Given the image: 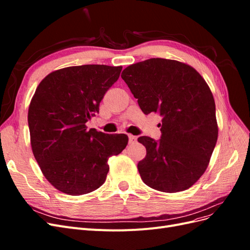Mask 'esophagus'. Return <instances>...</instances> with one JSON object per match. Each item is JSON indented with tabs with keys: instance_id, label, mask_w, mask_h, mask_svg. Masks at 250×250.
<instances>
[{
	"instance_id": "obj_1",
	"label": "esophagus",
	"mask_w": 250,
	"mask_h": 250,
	"mask_svg": "<svg viewBox=\"0 0 250 250\" xmlns=\"http://www.w3.org/2000/svg\"><path fill=\"white\" fill-rule=\"evenodd\" d=\"M128 139H129L130 145H132V144H134V143H137V137H135V135L129 134V135H128Z\"/></svg>"
}]
</instances>
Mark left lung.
Segmentation results:
<instances>
[{
  "label": "left lung",
  "instance_id": "left-lung-1",
  "mask_svg": "<svg viewBox=\"0 0 250 250\" xmlns=\"http://www.w3.org/2000/svg\"><path fill=\"white\" fill-rule=\"evenodd\" d=\"M121 77L145 115L162 117L160 140L138 139L147 151L138 164L142 180L161 192L187 190L207 170L218 139L216 105L206 80L192 66L164 58L133 63Z\"/></svg>",
  "mask_w": 250,
  "mask_h": 250
}]
</instances>
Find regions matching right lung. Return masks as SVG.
Wrapping results in <instances>:
<instances>
[{
    "label": "right lung",
    "mask_w": 250,
    "mask_h": 250,
    "mask_svg": "<svg viewBox=\"0 0 250 250\" xmlns=\"http://www.w3.org/2000/svg\"><path fill=\"white\" fill-rule=\"evenodd\" d=\"M122 66L84 64L52 72L37 86L30 103L28 124L35 160L58 191L77 196L100 188L109 170L108 158L125 149L124 133L87 129L99 113L105 93Z\"/></svg>",
    "instance_id": "1"
}]
</instances>
